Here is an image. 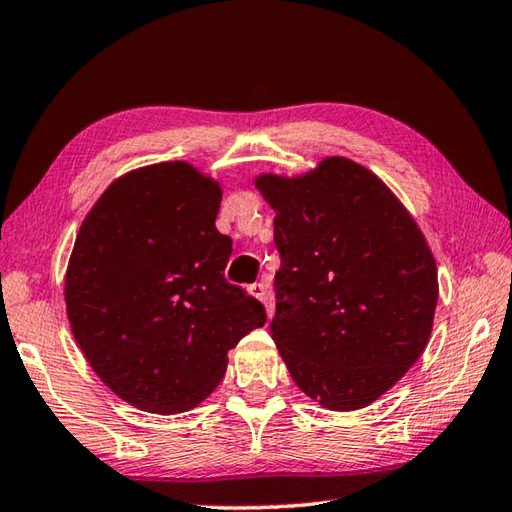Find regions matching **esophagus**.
I'll return each mask as SVG.
<instances>
[{
	"instance_id": "esophagus-1",
	"label": "esophagus",
	"mask_w": 512,
	"mask_h": 512,
	"mask_svg": "<svg viewBox=\"0 0 512 512\" xmlns=\"http://www.w3.org/2000/svg\"><path fill=\"white\" fill-rule=\"evenodd\" d=\"M249 294L263 302L265 309H267V316L271 318V309H274V302H271V294H269L267 285L265 283H254L252 287H249Z\"/></svg>"
}]
</instances>
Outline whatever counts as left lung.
<instances>
[{
	"label": "left lung",
	"instance_id": "obj_1",
	"mask_svg": "<svg viewBox=\"0 0 512 512\" xmlns=\"http://www.w3.org/2000/svg\"><path fill=\"white\" fill-rule=\"evenodd\" d=\"M280 252L269 333L296 387L329 411H358L426 349L437 265L387 183L347 156L296 176L263 172Z\"/></svg>",
	"mask_w": 512,
	"mask_h": 512
}]
</instances>
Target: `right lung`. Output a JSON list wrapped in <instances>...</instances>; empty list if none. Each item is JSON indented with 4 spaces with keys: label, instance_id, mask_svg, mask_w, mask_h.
Instances as JSON below:
<instances>
[{
    "label": "right lung",
    "instance_id": "add662e5",
    "mask_svg": "<svg viewBox=\"0 0 512 512\" xmlns=\"http://www.w3.org/2000/svg\"><path fill=\"white\" fill-rule=\"evenodd\" d=\"M221 198L192 163H152L114 179L79 227L64 276L72 336L134 409H194L223 380L229 349L265 325V307L223 276Z\"/></svg>",
    "mask_w": 512,
    "mask_h": 512
}]
</instances>
